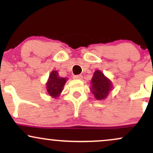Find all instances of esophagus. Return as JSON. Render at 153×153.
Segmentation results:
<instances>
[{
	"instance_id": "esophagus-1",
	"label": "esophagus",
	"mask_w": 153,
	"mask_h": 153,
	"mask_svg": "<svg viewBox=\"0 0 153 153\" xmlns=\"http://www.w3.org/2000/svg\"><path fill=\"white\" fill-rule=\"evenodd\" d=\"M73 78L74 79H78V80H81L82 78V75H73Z\"/></svg>"
}]
</instances>
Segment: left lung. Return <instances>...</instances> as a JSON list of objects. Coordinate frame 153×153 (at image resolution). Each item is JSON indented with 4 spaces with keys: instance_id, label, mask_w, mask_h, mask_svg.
<instances>
[{
    "instance_id": "left-lung-1",
    "label": "left lung",
    "mask_w": 153,
    "mask_h": 153,
    "mask_svg": "<svg viewBox=\"0 0 153 153\" xmlns=\"http://www.w3.org/2000/svg\"><path fill=\"white\" fill-rule=\"evenodd\" d=\"M91 92L94 95L95 99L103 100L108 96V93L112 89L111 81L107 78L100 71L94 72L91 79Z\"/></svg>"
}]
</instances>
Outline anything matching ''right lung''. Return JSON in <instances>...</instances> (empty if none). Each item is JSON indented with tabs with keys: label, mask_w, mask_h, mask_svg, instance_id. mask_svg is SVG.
Wrapping results in <instances>:
<instances>
[{
	"label": "right lung",
	"mask_w": 153,
	"mask_h": 153,
	"mask_svg": "<svg viewBox=\"0 0 153 153\" xmlns=\"http://www.w3.org/2000/svg\"><path fill=\"white\" fill-rule=\"evenodd\" d=\"M66 81V78L59 77L58 72L52 71L46 83L47 93L52 98L58 97L63 90V87Z\"/></svg>",
	"instance_id": "obj_1"
}]
</instances>
